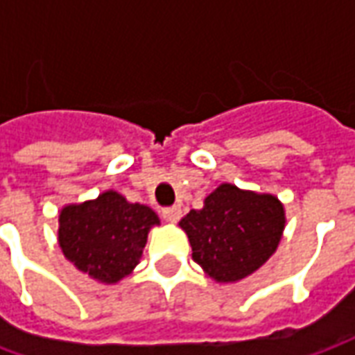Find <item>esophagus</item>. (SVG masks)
Segmentation results:
<instances>
[{
  "mask_svg": "<svg viewBox=\"0 0 355 355\" xmlns=\"http://www.w3.org/2000/svg\"><path fill=\"white\" fill-rule=\"evenodd\" d=\"M162 215L167 223H177L178 218L182 216V211H180V207H167V209H163Z\"/></svg>",
  "mask_w": 355,
  "mask_h": 355,
  "instance_id": "esophagus-1",
  "label": "esophagus"
}]
</instances>
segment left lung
Masks as SVG:
<instances>
[{
	"instance_id": "obj_1",
	"label": "left lung",
	"mask_w": 355,
	"mask_h": 355,
	"mask_svg": "<svg viewBox=\"0 0 355 355\" xmlns=\"http://www.w3.org/2000/svg\"><path fill=\"white\" fill-rule=\"evenodd\" d=\"M285 220L277 196L223 182L205 198L203 209H192L178 226L207 277L236 283L254 274L275 253Z\"/></svg>"
}]
</instances>
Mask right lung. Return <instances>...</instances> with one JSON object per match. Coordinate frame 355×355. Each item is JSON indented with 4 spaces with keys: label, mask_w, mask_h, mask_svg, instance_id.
I'll return each mask as SVG.
<instances>
[{
    "label": "right lung",
    "mask_w": 355,
    "mask_h": 355,
    "mask_svg": "<svg viewBox=\"0 0 355 355\" xmlns=\"http://www.w3.org/2000/svg\"><path fill=\"white\" fill-rule=\"evenodd\" d=\"M159 216L148 205L129 203L116 190L58 211V245L68 261L104 285L132 274Z\"/></svg>",
    "instance_id": "1"
}]
</instances>
